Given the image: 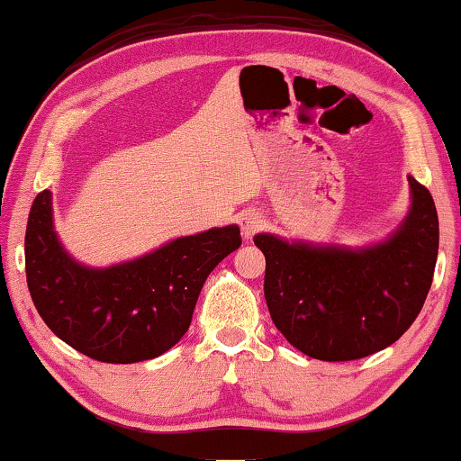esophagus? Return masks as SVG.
<instances>
[{"instance_id":"34e87169","label":"esophagus","mask_w":461,"mask_h":461,"mask_svg":"<svg viewBox=\"0 0 461 461\" xmlns=\"http://www.w3.org/2000/svg\"><path fill=\"white\" fill-rule=\"evenodd\" d=\"M261 217L257 215V212H246V215H242V219H240V228H242V236L244 238H252L255 233L258 231V228H261Z\"/></svg>"}]
</instances>
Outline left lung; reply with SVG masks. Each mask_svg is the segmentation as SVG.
<instances>
[{
  "label": "left lung",
  "instance_id": "obj_1",
  "mask_svg": "<svg viewBox=\"0 0 461 461\" xmlns=\"http://www.w3.org/2000/svg\"><path fill=\"white\" fill-rule=\"evenodd\" d=\"M411 211L397 233L367 249H313L258 233L265 301L276 328L298 351L353 361L403 336L430 290L438 217L430 192L410 177Z\"/></svg>",
  "mask_w": 461,
  "mask_h": 461
}]
</instances>
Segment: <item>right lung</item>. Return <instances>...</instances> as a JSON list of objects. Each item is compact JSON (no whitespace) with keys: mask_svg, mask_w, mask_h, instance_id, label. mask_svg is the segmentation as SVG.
<instances>
[{"mask_svg":"<svg viewBox=\"0 0 461 461\" xmlns=\"http://www.w3.org/2000/svg\"><path fill=\"white\" fill-rule=\"evenodd\" d=\"M242 244L238 225L177 238L108 269L75 263L51 228V194H37L24 236L29 293L58 339L104 363L167 353L192 323L206 277Z\"/></svg>","mask_w":461,"mask_h":461,"instance_id":"1","label":"right lung"}]
</instances>
